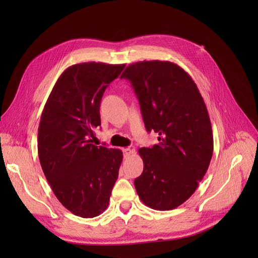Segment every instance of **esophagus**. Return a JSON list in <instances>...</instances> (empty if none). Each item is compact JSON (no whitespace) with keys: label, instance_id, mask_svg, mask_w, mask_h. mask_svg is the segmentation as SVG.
I'll use <instances>...</instances> for the list:
<instances>
[{"label":"esophagus","instance_id":"esophagus-1","mask_svg":"<svg viewBox=\"0 0 258 258\" xmlns=\"http://www.w3.org/2000/svg\"><path fill=\"white\" fill-rule=\"evenodd\" d=\"M122 152H123V156L126 158V157H128V156H131L134 152H133V150H131V148H128V147H126V148H123V150H122Z\"/></svg>","mask_w":258,"mask_h":258}]
</instances>
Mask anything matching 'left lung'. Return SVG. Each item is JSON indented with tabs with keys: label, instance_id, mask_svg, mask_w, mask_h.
<instances>
[{
	"label": "left lung",
	"instance_id": "1",
	"mask_svg": "<svg viewBox=\"0 0 258 258\" xmlns=\"http://www.w3.org/2000/svg\"><path fill=\"white\" fill-rule=\"evenodd\" d=\"M147 132L158 144L138 151L143 172L135 179L141 201L155 210H172L190 198L204 178L213 153L206 104L182 68L165 60H143L126 67Z\"/></svg>",
	"mask_w": 258,
	"mask_h": 258
}]
</instances>
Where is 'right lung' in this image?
Returning a JSON list of instances; mask_svg holds the SVG:
<instances>
[{
	"mask_svg": "<svg viewBox=\"0 0 258 258\" xmlns=\"http://www.w3.org/2000/svg\"><path fill=\"white\" fill-rule=\"evenodd\" d=\"M124 67L90 61L67 68L40 117L37 150L45 177L62 206L85 219L107 208L123 158L93 140L103 93Z\"/></svg>",
	"mask_w": 258,
	"mask_h": 258,
	"instance_id": "1",
	"label": "right lung"
}]
</instances>
